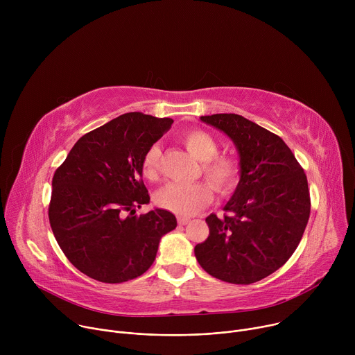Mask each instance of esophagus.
I'll return each instance as SVG.
<instances>
[{
	"label": "esophagus",
	"mask_w": 355,
	"mask_h": 355,
	"mask_svg": "<svg viewBox=\"0 0 355 355\" xmlns=\"http://www.w3.org/2000/svg\"><path fill=\"white\" fill-rule=\"evenodd\" d=\"M188 222H189L188 218H178V225H181V226H185Z\"/></svg>",
	"instance_id": "esophagus-1"
}]
</instances>
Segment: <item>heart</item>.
I'll use <instances>...</instances> for the list:
<instances>
[{"label": "heart", "mask_w": 355, "mask_h": 355, "mask_svg": "<svg viewBox=\"0 0 355 355\" xmlns=\"http://www.w3.org/2000/svg\"><path fill=\"white\" fill-rule=\"evenodd\" d=\"M181 141L192 156L202 162V175L218 193H227L237 185L241 173L240 160L232 155H218V141L211 133L192 129L182 133ZM160 160V146H150L141 160V175L146 180H159ZM211 187L204 181L195 184L170 182L156 192L155 200L160 208L187 218L209 204L212 199Z\"/></svg>", "instance_id": "heart-1"}]
</instances>
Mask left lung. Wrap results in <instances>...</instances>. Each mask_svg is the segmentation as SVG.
Returning a JSON list of instances; mask_svg holds the SVG:
<instances>
[{
    "label": "left lung",
    "instance_id": "1",
    "mask_svg": "<svg viewBox=\"0 0 355 355\" xmlns=\"http://www.w3.org/2000/svg\"><path fill=\"white\" fill-rule=\"evenodd\" d=\"M236 144L241 174L223 218L209 215V236L195 257L212 277L239 285L281 268L296 250L311 215L308 178L275 133L236 114L200 116Z\"/></svg>",
    "mask_w": 355,
    "mask_h": 355
}]
</instances>
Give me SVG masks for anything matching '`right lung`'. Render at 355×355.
<instances>
[{
  "mask_svg": "<svg viewBox=\"0 0 355 355\" xmlns=\"http://www.w3.org/2000/svg\"><path fill=\"white\" fill-rule=\"evenodd\" d=\"M173 119L123 114L77 140L55 171L49 222L69 261L92 279L119 284L153 264L160 239L175 229L164 209L135 215L148 204L141 160Z\"/></svg>",
  "mask_w": 355,
  "mask_h": 355,
  "instance_id": "add662e5",
  "label": "right lung"
}]
</instances>
